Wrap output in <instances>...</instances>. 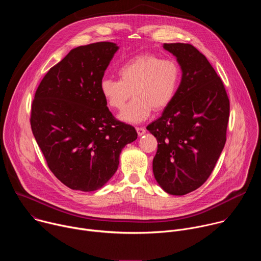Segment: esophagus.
<instances>
[{
	"instance_id": "1",
	"label": "esophagus",
	"mask_w": 261,
	"mask_h": 261,
	"mask_svg": "<svg viewBox=\"0 0 261 261\" xmlns=\"http://www.w3.org/2000/svg\"><path fill=\"white\" fill-rule=\"evenodd\" d=\"M136 131H137L138 136H141V135H143V134L145 133V129L142 128V127H137V128H136Z\"/></svg>"
}]
</instances>
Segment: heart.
<instances>
[{
  "label": "heart",
  "mask_w": 261,
  "mask_h": 261,
  "mask_svg": "<svg viewBox=\"0 0 261 261\" xmlns=\"http://www.w3.org/2000/svg\"><path fill=\"white\" fill-rule=\"evenodd\" d=\"M120 80L104 77L100 92L107 105L124 108L132 95L134 99L122 111L120 120L129 124L142 123L153 109H166L175 98L181 81V69L173 60H162L153 54L138 55L118 70Z\"/></svg>",
  "instance_id": "b5f03b06"
}]
</instances>
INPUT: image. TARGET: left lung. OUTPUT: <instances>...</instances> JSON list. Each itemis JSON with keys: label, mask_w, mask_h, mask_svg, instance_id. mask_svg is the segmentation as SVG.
Segmentation results:
<instances>
[{"label": "left lung", "mask_w": 261, "mask_h": 261, "mask_svg": "<svg viewBox=\"0 0 261 261\" xmlns=\"http://www.w3.org/2000/svg\"><path fill=\"white\" fill-rule=\"evenodd\" d=\"M180 66L177 94L148 125L158 141L153 172L171 195L190 193L208 178L226 142L229 99L207 59L193 45L164 43Z\"/></svg>", "instance_id": "left-lung-1"}]
</instances>
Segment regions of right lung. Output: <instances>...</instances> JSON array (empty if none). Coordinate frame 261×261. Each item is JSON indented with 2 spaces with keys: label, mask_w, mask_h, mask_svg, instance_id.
Instances as JSON below:
<instances>
[{
  "label": "right lung",
  "mask_w": 261,
  "mask_h": 261,
  "mask_svg": "<svg viewBox=\"0 0 261 261\" xmlns=\"http://www.w3.org/2000/svg\"><path fill=\"white\" fill-rule=\"evenodd\" d=\"M119 49L113 42L73 48L36 91L31 127L51 172L72 190L95 191L111 178L134 127L115 119L100 82Z\"/></svg>",
  "instance_id": "obj_1"
}]
</instances>
